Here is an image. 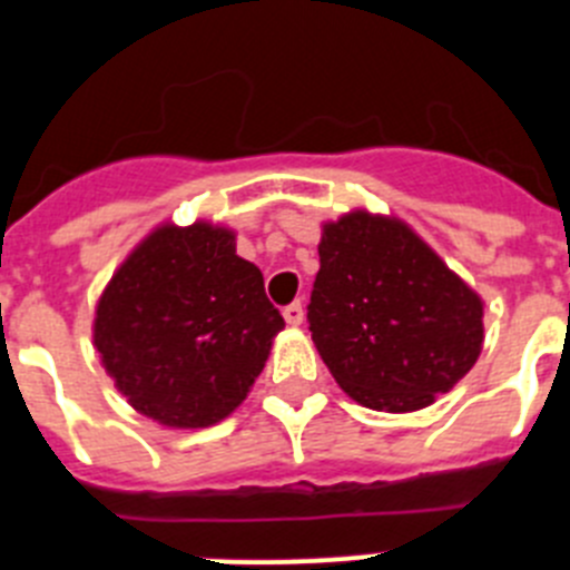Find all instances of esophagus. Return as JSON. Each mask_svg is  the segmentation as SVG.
<instances>
[{"mask_svg":"<svg viewBox=\"0 0 570 570\" xmlns=\"http://www.w3.org/2000/svg\"><path fill=\"white\" fill-rule=\"evenodd\" d=\"M282 316H285L288 325H302V320H305V305L302 302H291V305L282 308Z\"/></svg>","mask_w":570,"mask_h":570,"instance_id":"esophagus-1","label":"esophagus"}]
</instances>
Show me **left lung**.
<instances>
[{
	"mask_svg": "<svg viewBox=\"0 0 570 570\" xmlns=\"http://www.w3.org/2000/svg\"><path fill=\"white\" fill-rule=\"evenodd\" d=\"M308 331L347 396L405 414L471 371L482 302L414 230L356 210L322 230Z\"/></svg>",
	"mask_w": 570,
	"mask_h": 570,
	"instance_id": "left-lung-1",
	"label": "left lung"
}]
</instances>
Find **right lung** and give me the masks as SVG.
Returning <instances> with one entry per match:
<instances>
[{
	"label": "right lung",
	"mask_w": 570,
	"mask_h": 570,
	"mask_svg": "<svg viewBox=\"0 0 570 570\" xmlns=\"http://www.w3.org/2000/svg\"><path fill=\"white\" fill-rule=\"evenodd\" d=\"M282 328L234 234L196 223L154 230L125 259L97 305L94 342L139 414L205 428L248 396Z\"/></svg>",
	"instance_id": "obj_1"
}]
</instances>
